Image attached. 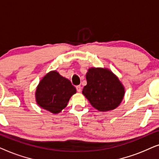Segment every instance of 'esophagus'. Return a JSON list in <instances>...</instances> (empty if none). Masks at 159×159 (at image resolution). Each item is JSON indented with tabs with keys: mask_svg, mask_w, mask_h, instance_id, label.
<instances>
[{
	"mask_svg": "<svg viewBox=\"0 0 159 159\" xmlns=\"http://www.w3.org/2000/svg\"><path fill=\"white\" fill-rule=\"evenodd\" d=\"M76 89H77L78 92H81V86L80 85H78L76 86Z\"/></svg>",
	"mask_w": 159,
	"mask_h": 159,
	"instance_id": "1",
	"label": "esophagus"
}]
</instances>
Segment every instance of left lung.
I'll use <instances>...</instances> for the list:
<instances>
[{
  "label": "left lung",
  "mask_w": 159,
  "mask_h": 159,
  "mask_svg": "<svg viewBox=\"0 0 159 159\" xmlns=\"http://www.w3.org/2000/svg\"><path fill=\"white\" fill-rule=\"evenodd\" d=\"M87 84L82 94L95 109L111 111L119 106L125 89L118 78L106 67H91L86 74Z\"/></svg>",
  "instance_id": "left-lung-1"
}]
</instances>
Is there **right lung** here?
Segmentation results:
<instances>
[{"mask_svg":"<svg viewBox=\"0 0 159 159\" xmlns=\"http://www.w3.org/2000/svg\"><path fill=\"white\" fill-rule=\"evenodd\" d=\"M76 93V89L67 78L57 70L48 72L42 78L35 91V101L41 108L54 114L60 113L70 97Z\"/></svg>","mask_w":159,"mask_h":159,"instance_id":"add662e5","label":"right lung"}]
</instances>
